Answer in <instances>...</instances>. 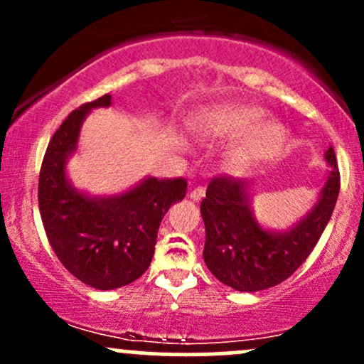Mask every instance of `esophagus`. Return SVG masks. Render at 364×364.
I'll list each match as a JSON object with an SVG mask.
<instances>
[{"label": "esophagus", "instance_id": "34e87169", "mask_svg": "<svg viewBox=\"0 0 364 364\" xmlns=\"http://www.w3.org/2000/svg\"><path fill=\"white\" fill-rule=\"evenodd\" d=\"M203 196H205V188L203 186H195L193 190L190 191V198L195 200V202H200Z\"/></svg>", "mask_w": 364, "mask_h": 364}]
</instances>
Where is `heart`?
<instances>
[{
  "instance_id": "b5f03b06",
  "label": "heart",
  "mask_w": 364,
  "mask_h": 364,
  "mask_svg": "<svg viewBox=\"0 0 364 364\" xmlns=\"http://www.w3.org/2000/svg\"><path fill=\"white\" fill-rule=\"evenodd\" d=\"M263 121V111L248 106L224 107L215 114V127L219 132L231 136H240L255 128L245 147L241 149V156L246 161H260L272 156L284 140V129L277 123L258 124Z\"/></svg>"
}]
</instances>
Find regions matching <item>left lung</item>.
<instances>
[{"label": "left lung", "mask_w": 364, "mask_h": 364, "mask_svg": "<svg viewBox=\"0 0 364 364\" xmlns=\"http://www.w3.org/2000/svg\"><path fill=\"white\" fill-rule=\"evenodd\" d=\"M332 166L318 202L294 228L265 231L250 208L248 183L220 174L208 183L200 203L205 224L203 260L212 274L236 291L255 292L291 277L310 257L327 228L341 190V173L332 147L325 152Z\"/></svg>", "instance_id": "1"}]
</instances>
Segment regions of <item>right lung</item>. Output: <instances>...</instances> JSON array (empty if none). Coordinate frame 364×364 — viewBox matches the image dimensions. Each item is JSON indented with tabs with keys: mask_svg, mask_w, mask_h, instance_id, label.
I'll return each mask as SVG.
<instances>
[{
	"mask_svg": "<svg viewBox=\"0 0 364 364\" xmlns=\"http://www.w3.org/2000/svg\"><path fill=\"white\" fill-rule=\"evenodd\" d=\"M111 95L70 112L46 149L39 174V210L53 252L78 281L101 291L136 281L152 262L162 217L185 198L186 179L147 178L118 196L90 198L66 179V157L94 107H107Z\"/></svg>",
	"mask_w": 364,
	"mask_h": 364,
	"instance_id": "obj_1",
	"label": "right lung"
}]
</instances>
